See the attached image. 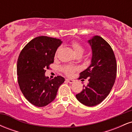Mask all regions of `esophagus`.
Returning a JSON list of instances; mask_svg holds the SVG:
<instances>
[{
  "instance_id": "34e87169",
  "label": "esophagus",
  "mask_w": 132,
  "mask_h": 132,
  "mask_svg": "<svg viewBox=\"0 0 132 132\" xmlns=\"http://www.w3.org/2000/svg\"><path fill=\"white\" fill-rule=\"evenodd\" d=\"M66 81H67L69 83H70V84H72V83H73L74 82H75V81H74V80L70 79H66Z\"/></svg>"
}]
</instances>
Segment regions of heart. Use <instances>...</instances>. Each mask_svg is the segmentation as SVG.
<instances>
[{"label":"heart","mask_w":132,"mask_h":132,"mask_svg":"<svg viewBox=\"0 0 132 132\" xmlns=\"http://www.w3.org/2000/svg\"><path fill=\"white\" fill-rule=\"evenodd\" d=\"M71 46H72V48H73L74 51H75V54H82L83 53L84 51V47L82 46L81 45H80L79 43H78L76 42H72L71 43ZM59 50V49L57 50ZM75 68L71 67V66H66L64 68V72L66 75L68 76H71L72 75L74 71H75Z\"/></svg>","instance_id":"b5f03b06"}]
</instances>
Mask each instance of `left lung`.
<instances>
[{"instance_id":"left-lung-1","label":"left lung","mask_w":132,"mask_h":132,"mask_svg":"<svg viewBox=\"0 0 132 132\" xmlns=\"http://www.w3.org/2000/svg\"><path fill=\"white\" fill-rule=\"evenodd\" d=\"M92 49L90 66L80 73L79 79L88 78V84L76 95L81 104L92 107L102 102L109 94L117 75V63L111 46L99 36L88 40ZM84 80V79H83Z\"/></svg>"}]
</instances>
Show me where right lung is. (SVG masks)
<instances>
[{
    "instance_id": "right-lung-1",
    "label": "right lung",
    "mask_w": 132,
    "mask_h": 132,
    "mask_svg": "<svg viewBox=\"0 0 132 132\" xmlns=\"http://www.w3.org/2000/svg\"><path fill=\"white\" fill-rule=\"evenodd\" d=\"M60 39L41 36L31 40L20 53L16 64L18 82L25 97L33 105L44 107L53 101L65 79L58 76L49 79L46 69L54 62Z\"/></svg>"
}]
</instances>
